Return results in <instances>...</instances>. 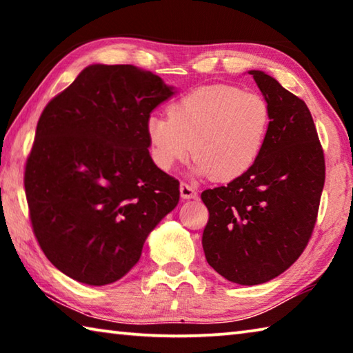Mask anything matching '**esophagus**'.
I'll return each instance as SVG.
<instances>
[{
  "label": "esophagus",
  "mask_w": 353,
  "mask_h": 353,
  "mask_svg": "<svg viewBox=\"0 0 353 353\" xmlns=\"http://www.w3.org/2000/svg\"><path fill=\"white\" fill-rule=\"evenodd\" d=\"M179 190H181V196L182 199H194L198 198V191H196L191 185L182 182L181 187H179Z\"/></svg>",
  "instance_id": "1"
}]
</instances>
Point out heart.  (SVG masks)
<instances>
[{
    "label": "heart",
    "mask_w": 353,
    "mask_h": 353,
    "mask_svg": "<svg viewBox=\"0 0 353 353\" xmlns=\"http://www.w3.org/2000/svg\"><path fill=\"white\" fill-rule=\"evenodd\" d=\"M271 126V107L255 92L234 85L193 90L168 107V118L146 123L154 165L171 171L193 151L191 172L227 182L252 168Z\"/></svg>",
    "instance_id": "heart-1"
}]
</instances>
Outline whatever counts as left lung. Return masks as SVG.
<instances>
[{
    "mask_svg": "<svg viewBox=\"0 0 353 353\" xmlns=\"http://www.w3.org/2000/svg\"><path fill=\"white\" fill-rule=\"evenodd\" d=\"M271 107V126L252 168L202 191L205 259L238 285H260L294 263L312 238L325 182L324 152L307 104L270 74L250 70Z\"/></svg>",
    "mask_w": 353,
    "mask_h": 353,
    "instance_id": "8db88e82",
    "label": "left lung"
}]
</instances>
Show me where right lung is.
Instances as JSON below:
<instances>
[{"label":"right lung","mask_w":353,"mask_h":353,"mask_svg":"<svg viewBox=\"0 0 353 353\" xmlns=\"http://www.w3.org/2000/svg\"><path fill=\"white\" fill-rule=\"evenodd\" d=\"M134 65H90L41 112L26 162L34 235L77 282H117L179 202V181L149 155L146 123L174 94Z\"/></svg>","instance_id":"obj_1"}]
</instances>
